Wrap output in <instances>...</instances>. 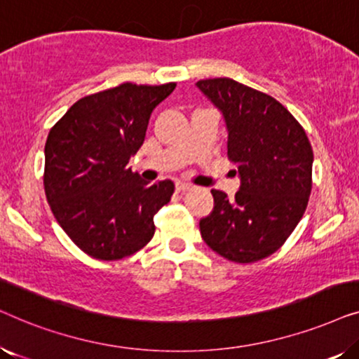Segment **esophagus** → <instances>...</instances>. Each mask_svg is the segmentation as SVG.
<instances>
[{
	"label": "esophagus",
	"mask_w": 359,
	"mask_h": 359,
	"mask_svg": "<svg viewBox=\"0 0 359 359\" xmlns=\"http://www.w3.org/2000/svg\"><path fill=\"white\" fill-rule=\"evenodd\" d=\"M193 186H191L189 183H186V181H181L178 180L176 181V191H180V193H184V191H189Z\"/></svg>",
	"instance_id": "obj_1"
}]
</instances>
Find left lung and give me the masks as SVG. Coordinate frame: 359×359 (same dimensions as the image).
I'll use <instances>...</instances> for the list:
<instances>
[{"label":"left lung","instance_id":"1","mask_svg":"<svg viewBox=\"0 0 359 359\" xmlns=\"http://www.w3.org/2000/svg\"><path fill=\"white\" fill-rule=\"evenodd\" d=\"M222 111L227 155L242 184L233 199L212 189L214 210L199 229L209 248L233 263L273 255L296 229L312 191L313 151L306 130L273 96L232 78L196 83Z\"/></svg>","mask_w":359,"mask_h":359}]
</instances>
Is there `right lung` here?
<instances>
[{
	"mask_svg": "<svg viewBox=\"0 0 359 359\" xmlns=\"http://www.w3.org/2000/svg\"><path fill=\"white\" fill-rule=\"evenodd\" d=\"M175 88L121 83L78 100L48 132L47 201L63 232L93 258L130 257L154 237V215L175 184L147 183L129 158L144 144L151 111Z\"/></svg>",
	"mask_w": 359,
	"mask_h": 359,
	"instance_id": "1",
	"label": "right lung"
}]
</instances>
